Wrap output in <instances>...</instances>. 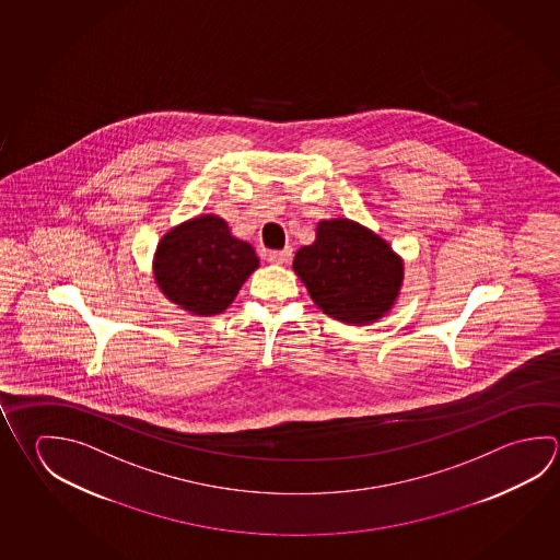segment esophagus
Here are the masks:
<instances>
[{
    "mask_svg": "<svg viewBox=\"0 0 560 560\" xmlns=\"http://www.w3.org/2000/svg\"><path fill=\"white\" fill-rule=\"evenodd\" d=\"M291 257H293V249L284 247V249H279V252H269L267 254V261L276 264V266H287L291 261Z\"/></svg>",
    "mask_w": 560,
    "mask_h": 560,
    "instance_id": "esophagus-1",
    "label": "esophagus"
}]
</instances>
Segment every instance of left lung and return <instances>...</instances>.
Masks as SVG:
<instances>
[{"label": "left lung", "mask_w": 560, "mask_h": 560, "mask_svg": "<svg viewBox=\"0 0 560 560\" xmlns=\"http://www.w3.org/2000/svg\"><path fill=\"white\" fill-rule=\"evenodd\" d=\"M293 269L314 304L340 323L380 320L401 291V257L383 237L348 218L318 222L314 244L296 252Z\"/></svg>", "instance_id": "1"}]
</instances>
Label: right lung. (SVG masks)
<instances>
[{
    "mask_svg": "<svg viewBox=\"0 0 560 560\" xmlns=\"http://www.w3.org/2000/svg\"><path fill=\"white\" fill-rule=\"evenodd\" d=\"M257 267L256 249L232 236L226 220L217 214L173 228L153 257L161 293L197 316L224 313Z\"/></svg>",
    "mask_w": 560,
    "mask_h": 560,
    "instance_id": "right-lung-1",
    "label": "right lung"
}]
</instances>
